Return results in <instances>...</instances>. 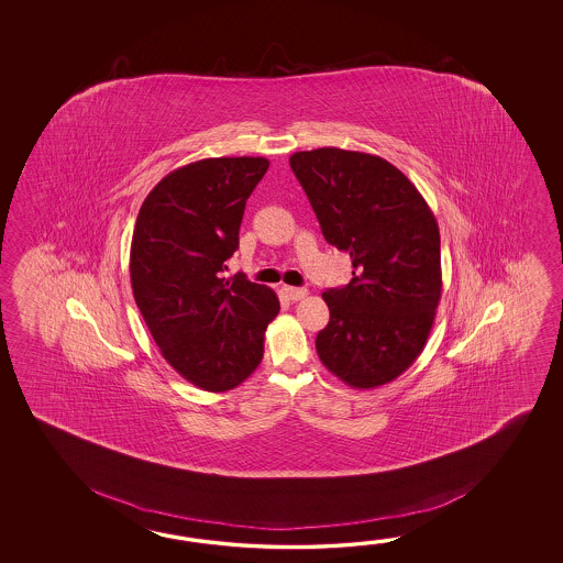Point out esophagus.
Here are the masks:
<instances>
[{
  "mask_svg": "<svg viewBox=\"0 0 563 563\" xmlns=\"http://www.w3.org/2000/svg\"><path fill=\"white\" fill-rule=\"evenodd\" d=\"M282 291H284V296H286L287 299H291V301H298V299H303L308 296V289H303V287L284 286L282 287Z\"/></svg>",
  "mask_w": 563,
  "mask_h": 563,
  "instance_id": "34e87169",
  "label": "esophagus"
}]
</instances>
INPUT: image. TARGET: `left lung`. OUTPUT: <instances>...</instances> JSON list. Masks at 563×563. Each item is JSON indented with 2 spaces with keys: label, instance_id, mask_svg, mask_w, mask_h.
Here are the masks:
<instances>
[{
  "label": "left lung",
  "instance_id": "left-lung-1",
  "mask_svg": "<svg viewBox=\"0 0 563 563\" xmlns=\"http://www.w3.org/2000/svg\"><path fill=\"white\" fill-rule=\"evenodd\" d=\"M323 238L350 253L352 279L325 289L323 366L352 388L395 380L419 358L441 299V235L417 187L380 156L334 146L289 156Z\"/></svg>",
  "mask_w": 563,
  "mask_h": 563
}]
</instances>
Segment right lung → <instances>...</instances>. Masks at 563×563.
Returning a JSON list of instances; mask_svg holds the SVG:
<instances>
[{"label":"right lung","mask_w":563,"mask_h":563,"mask_svg":"<svg viewBox=\"0 0 563 563\" xmlns=\"http://www.w3.org/2000/svg\"><path fill=\"white\" fill-rule=\"evenodd\" d=\"M267 167L264 156H221L177 168L146 195L132 233V294L144 322L163 358L209 393L235 388L260 366L279 311L274 289L223 277Z\"/></svg>","instance_id":"1"}]
</instances>
